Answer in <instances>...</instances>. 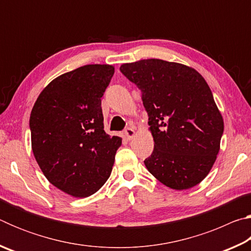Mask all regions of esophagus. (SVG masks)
<instances>
[{
    "label": "esophagus",
    "instance_id": "1",
    "mask_svg": "<svg viewBox=\"0 0 251 251\" xmlns=\"http://www.w3.org/2000/svg\"><path fill=\"white\" fill-rule=\"evenodd\" d=\"M125 135H126L127 139H131V138H133L134 135H135L134 128H131V127H127V128L125 129Z\"/></svg>",
    "mask_w": 251,
    "mask_h": 251
}]
</instances>
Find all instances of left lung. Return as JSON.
Segmentation results:
<instances>
[{"instance_id": "1", "label": "left lung", "mask_w": 251, "mask_h": 251, "mask_svg": "<svg viewBox=\"0 0 251 251\" xmlns=\"http://www.w3.org/2000/svg\"><path fill=\"white\" fill-rule=\"evenodd\" d=\"M120 71L142 92L155 143L144 160L148 172L173 189L199 184L215 163L224 133L206 80L192 67L157 58L127 63Z\"/></svg>"}]
</instances>
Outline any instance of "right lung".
Masks as SVG:
<instances>
[{"mask_svg":"<svg viewBox=\"0 0 251 251\" xmlns=\"http://www.w3.org/2000/svg\"><path fill=\"white\" fill-rule=\"evenodd\" d=\"M112 65H85L46 86L29 117L32 150L50 184L71 196L96 193L112 173L122 138L104 130L101 96Z\"/></svg>","mask_w":251,"mask_h":251,"instance_id":"right-lung-1","label":"right lung"}]
</instances>
